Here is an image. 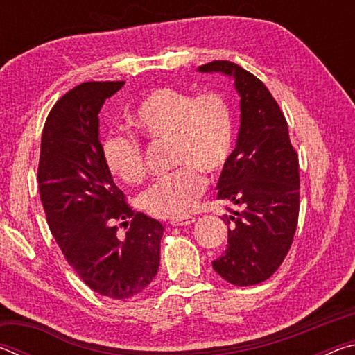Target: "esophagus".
I'll use <instances>...</instances> for the list:
<instances>
[{
  "label": "esophagus",
  "mask_w": 355,
  "mask_h": 355,
  "mask_svg": "<svg viewBox=\"0 0 355 355\" xmlns=\"http://www.w3.org/2000/svg\"><path fill=\"white\" fill-rule=\"evenodd\" d=\"M196 222V218H192V216H186V218H178V219H172L171 220V225L172 227H186V225H191Z\"/></svg>",
  "instance_id": "esophagus-1"
}]
</instances>
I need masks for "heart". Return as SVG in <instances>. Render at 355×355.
I'll return each instance as SVG.
<instances>
[{
  "mask_svg": "<svg viewBox=\"0 0 355 355\" xmlns=\"http://www.w3.org/2000/svg\"><path fill=\"white\" fill-rule=\"evenodd\" d=\"M142 136L171 144V177L153 183L139 197V205L161 219H178L196 208L207 189V177H219L233 150L232 107L218 94L194 97L172 87L148 92L130 116ZM106 167L127 184L146 177L142 150L135 137L110 135L101 147Z\"/></svg>",
  "mask_w": 355,
  "mask_h": 355,
  "instance_id": "b5f03b06",
  "label": "heart"
}]
</instances>
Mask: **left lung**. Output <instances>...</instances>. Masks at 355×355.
<instances>
[{"label":"left lung","mask_w":355,"mask_h":355,"mask_svg":"<svg viewBox=\"0 0 355 355\" xmlns=\"http://www.w3.org/2000/svg\"><path fill=\"white\" fill-rule=\"evenodd\" d=\"M235 80L241 97V127L218 182V199L236 209L224 216V255L213 261L222 279L236 286L257 285L277 271L291 248L299 216V159L288 123L268 87L230 61L200 65Z\"/></svg>","instance_id":"8db88e82"}]
</instances>
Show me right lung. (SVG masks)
<instances>
[{
    "label": "right lung",
    "instance_id": "add662e5",
    "mask_svg": "<svg viewBox=\"0 0 355 355\" xmlns=\"http://www.w3.org/2000/svg\"><path fill=\"white\" fill-rule=\"evenodd\" d=\"M123 81H89L56 101L40 142L37 182L48 225L65 260L101 296L128 299L159 268L164 227L135 213L106 167L98 112ZM129 227L123 239L116 222Z\"/></svg>",
    "mask_w": 355,
    "mask_h": 355
}]
</instances>
